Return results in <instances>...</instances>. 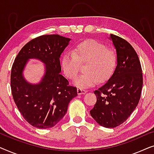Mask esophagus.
<instances>
[{"mask_svg":"<svg viewBox=\"0 0 154 154\" xmlns=\"http://www.w3.org/2000/svg\"><path fill=\"white\" fill-rule=\"evenodd\" d=\"M77 92H78V94H85L86 92H87V91H86L85 90L81 89V88H78Z\"/></svg>","mask_w":154,"mask_h":154,"instance_id":"1","label":"esophagus"}]
</instances>
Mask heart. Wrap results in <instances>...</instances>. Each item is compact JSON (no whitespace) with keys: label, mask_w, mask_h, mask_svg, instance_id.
<instances>
[{"label":"heart","mask_w":154,"mask_h":154,"mask_svg":"<svg viewBox=\"0 0 154 154\" xmlns=\"http://www.w3.org/2000/svg\"><path fill=\"white\" fill-rule=\"evenodd\" d=\"M81 64H85L84 74L80 75L74 85L81 88L92 87L105 82L114 73L118 64L115 51L107 48L100 42L87 39L77 43L72 52H66L61 59V67L65 76L75 80L79 75Z\"/></svg>","instance_id":"obj_1"}]
</instances>
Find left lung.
Masks as SVG:
<instances>
[{"instance_id":"1","label":"left lung","mask_w":154,"mask_h":154,"mask_svg":"<svg viewBox=\"0 0 154 154\" xmlns=\"http://www.w3.org/2000/svg\"><path fill=\"white\" fill-rule=\"evenodd\" d=\"M116 50V69L109 81L95 90L97 102L90 111L97 123L115 128L124 123L137 106L143 85L141 64L137 54L125 39L111 34Z\"/></svg>"}]
</instances>
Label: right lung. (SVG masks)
<instances>
[{"mask_svg":"<svg viewBox=\"0 0 154 154\" xmlns=\"http://www.w3.org/2000/svg\"><path fill=\"white\" fill-rule=\"evenodd\" d=\"M70 38L57 34L43 35L27 43L16 57L10 76L12 94L21 114L33 127H53L66 114L68 105L76 97V88L69 85L60 74V57ZM29 58H37L46 65L40 83L26 81L23 71Z\"/></svg>","mask_w":154,"mask_h":154,"instance_id":"add662e5","label":"right lung"}]
</instances>
